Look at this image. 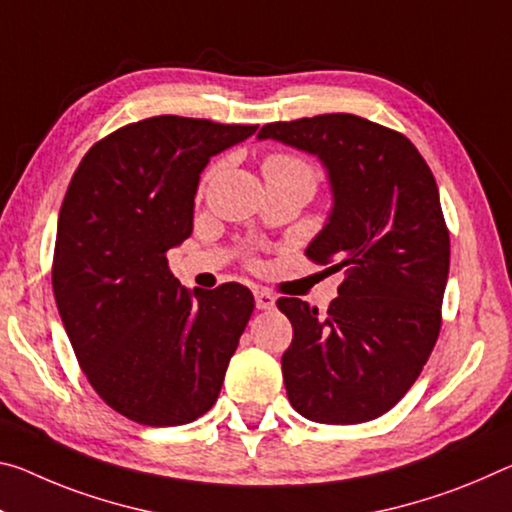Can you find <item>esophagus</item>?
Returning <instances> with one entry per match:
<instances>
[{
	"label": "esophagus",
	"instance_id": "esophagus-1",
	"mask_svg": "<svg viewBox=\"0 0 512 512\" xmlns=\"http://www.w3.org/2000/svg\"><path fill=\"white\" fill-rule=\"evenodd\" d=\"M255 305H257V310H271V307L275 305V296L271 294L269 289H257L255 291Z\"/></svg>",
	"mask_w": 512,
	"mask_h": 512
}]
</instances>
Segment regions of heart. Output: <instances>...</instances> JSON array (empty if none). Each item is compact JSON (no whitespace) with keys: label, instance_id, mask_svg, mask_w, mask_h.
I'll return each instance as SVG.
<instances>
[{"label":"heart","instance_id":"b5f03b06","mask_svg":"<svg viewBox=\"0 0 512 512\" xmlns=\"http://www.w3.org/2000/svg\"><path fill=\"white\" fill-rule=\"evenodd\" d=\"M212 168L209 173L205 175V180H202V186H205L209 180H212L214 175ZM264 175L266 177H285V180H298L314 189L316 184V170L312 168V164H307L305 159L294 157V154H271V157H266L264 161Z\"/></svg>","mask_w":512,"mask_h":512}]
</instances>
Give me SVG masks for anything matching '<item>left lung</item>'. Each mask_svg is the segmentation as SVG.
Returning a JSON list of instances; mask_svg holds the SVG:
<instances>
[{
  "mask_svg": "<svg viewBox=\"0 0 512 512\" xmlns=\"http://www.w3.org/2000/svg\"><path fill=\"white\" fill-rule=\"evenodd\" d=\"M257 139L316 154L332 212L305 255L344 271L328 312L278 307L294 326L282 355L289 403L319 424H362L403 399L442 326L449 230L431 168L394 129L353 113L269 123Z\"/></svg>",
  "mask_w": 512,
  "mask_h": 512,
  "instance_id": "left-lung-1",
  "label": "left lung"
}]
</instances>
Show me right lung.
<instances>
[{
    "label": "right lung",
    "mask_w": 512,
    "mask_h": 512,
    "mask_svg": "<svg viewBox=\"0 0 512 512\" xmlns=\"http://www.w3.org/2000/svg\"><path fill=\"white\" fill-rule=\"evenodd\" d=\"M257 125L154 116L84 154L56 227L52 287L100 399L145 426L212 408L255 298L239 282L184 289L166 253L189 239L200 173Z\"/></svg>",
    "instance_id": "right-lung-1"
}]
</instances>
